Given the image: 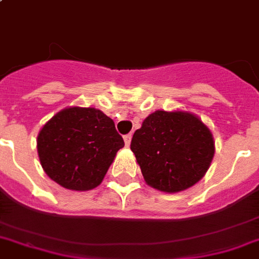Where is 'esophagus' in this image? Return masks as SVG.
Wrapping results in <instances>:
<instances>
[{
  "label": "esophagus",
  "mask_w": 259,
  "mask_h": 259,
  "mask_svg": "<svg viewBox=\"0 0 259 259\" xmlns=\"http://www.w3.org/2000/svg\"><path fill=\"white\" fill-rule=\"evenodd\" d=\"M123 140H125L126 147H129L130 143H132V134H126L125 137H123Z\"/></svg>",
  "instance_id": "1"
}]
</instances>
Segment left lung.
I'll return each instance as SVG.
<instances>
[{
	"instance_id": "8db88e82",
	"label": "left lung",
	"mask_w": 259,
	"mask_h": 259,
	"mask_svg": "<svg viewBox=\"0 0 259 259\" xmlns=\"http://www.w3.org/2000/svg\"><path fill=\"white\" fill-rule=\"evenodd\" d=\"M133 151L147 185L179 193L205 177L214 156L209 127L189 111L157 110L134 132Z\"/></svg>"
}]
</instances>
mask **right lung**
Instances as JSON below:
<instances>
[{"mask_svg":"<svg viewBox=\"0 0 259 259\" xmlns=\"http://www.w3.org/2000/svg\"><path fill=\"white\" fill-rule=\"evenodd\" d=\"M123 147L114 121L94 107L61 110L43 125L36 140L47 177L74 191L98 187Z\"/></svg>","mask_w":259,"mask_h":259,"instance_id":"right-lung-1","label":"right lung"}]
</instances>
